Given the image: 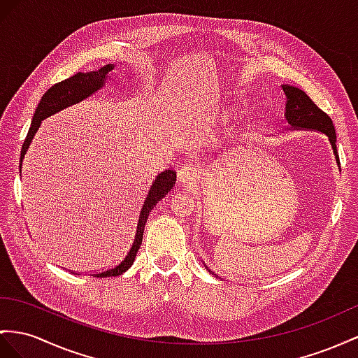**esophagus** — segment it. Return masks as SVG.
<instances>
[{
	"label": "esophagus",
	"instance_id": "1",
	"mask_svg": "<svg viewBox=\"0 0 358 358\" xmlns=\"http://www.w3.org/2000/svg\"><path fill=\"white\" fill-rule=\"evenodd\" d=\"M198 166H195L194 163H189L185 164V166H180L178 168V185L181 187H192L196 182L198 180Z\"/></svg>",
	"mask_w": 358,
	"mask_h": 358
}]
</instances>
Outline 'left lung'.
I'll list each match as a JSON object with an SVG mask.
<instances>
[{
  "mask_svg": "<svg viewBox=\"0 0 358 358\" xmlns=\"http://www.w3.org/2000/svg\"><path fill=\"white\" fill-rule=\"evenodd\" d=\"M281 89L284 92V95H286V112H284V119H286V122L289 124V130H310L325 134L328 137L329 145H331L336 163L338 166L341 162H338L336 146V130L331 119H329V116L324 113L322 110L308 98L304 90L290 85H281Z\"/></svg>",
  "mask_w": 358,
  "mask_h": 358,
  "instance_id": "1",
  "label": "left lung"
}]
</instances>
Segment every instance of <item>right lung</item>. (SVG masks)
Wrapping results in <instances>:
<instances>
[{
    "label": "right lung",
    "instance_id": "obj_1",
    "mask_svg": "<svg viewBox=\"0 0 358 358\" xmlns=\"http://www.w3.org/2000/svg\"><path fill=\"white\" fill-rule=\"evenodd\" d=\"M113 68H115V65L110 63V65L99 68L98 71L78 72V74L60 81V83L54 85L52 87H50L47 92H45V95L39 101L38 107H36L31 127H30L29 134H27L24 145H22L20 171L22 168V160L25 157V152L30 148L33 137H34L36 131L39 130V127H41L43 119L60 112V110L66 108L69 106H74V104L80 103V101H83V99L89 98L90 95H94L95 92H98L99 89H103L106 85V80L108 77V72L113 71ZM176 180H177V173L171 169L163 171L159 173L157 177H155L154 182L150 187L148 195H146L143 207L141 210L139 222H137V228H136L134 242L131 245L130 251L127 252L124 260L121 263H117L116 266L110 268L107 271H103V272L94 273V277H96V278L117 277V275H122L125 271L131 268V264L136 259V254H137V251H139L141 245H142V237H143L146 219H148L150 212L154 208V206L157 204L162 198L168 195V192L173 187V185H176Z\"/></svg>",
    "mask_w": 358,
    "mask_h": 358
}]
</instances>
